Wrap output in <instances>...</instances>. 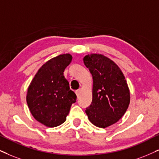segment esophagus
Masks as SVG:
<instances>
[{
  "mask_svg": "<svg viewBox=\"0 0 159 159\" xmlns=\"http://www.w3.org/2000/svg\"><path fill=\"white\" fill-rule=\"evenodd\" d=\"M80 93V89L77 90V91H76V96H77V97H79Z\"/></svg>",
  "mask_w": 159,
  "mask_h": 159,
  "instance_id": "34e87169",
  "label": "esophagus"
}]
</instances>
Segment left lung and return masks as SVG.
<instances>
[{
    "mask_svg": "<svg viewBox=\"0 0 159 159\" xmlns=\"http://www.w3.org/2000/svg\"><path fill=\"white\" fill-rule=\"evenodd\" d=\"M85 66L93 76L92 102L85 110L89 120L99 127L117 122L130 104V91L124 74L114 62L102 54H88Z\"/></svg>",
    "mask_w": 159,
    "mask_h": 159,
    "instance_id": "1",
    "label": "left lung"
}]
</instances>
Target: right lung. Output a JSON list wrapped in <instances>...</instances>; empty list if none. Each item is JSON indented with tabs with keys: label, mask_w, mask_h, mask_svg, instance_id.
Segmentation results:
<instances>
[{
	"label": "right lung",
	"mask_w": 159,
	"mask_h": 159,
	"mask_svg": "<svg viewBox=\"0 0 159 159\" xmlns=\"http://www.w3.org/2000/svg\"><path fill=\"white\" fill-rule=\"evenodd\" d=\"M72 56L60 54L47 61L35 74L28 88L26 102L34 118L49 127L62 125L66 120L76 96L70 89L63 72Z\"/></svg>",
	"instance_id": "right-lung-1"
}]
</instances>
